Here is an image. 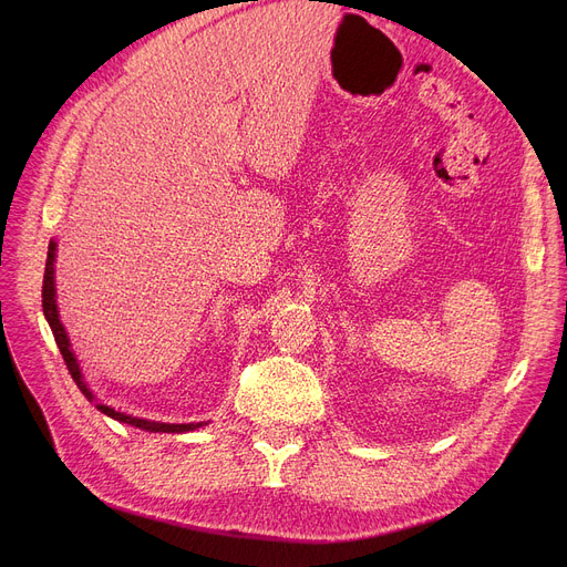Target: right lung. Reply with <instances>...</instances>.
<instances>
[{
	"instance_id": "1",
	"label": "right lung",
	"mask_w": 567,
	"mask_h": 567,
	"mask_svg": "<svg viewBox=\"0 0 567 567\" xmlns=\"http://www.w3.org/2000/svg\"><path fill=\"white\" fill-rule=\"evenodd\" d=\"M54 261H56V241H50L48 246V259H45V276H43V315L50 323L52 329V336H54V342L59 347V351H62L64 355V363L73 377V381L78 383V389L82 391V395L92 402L101 413L110 415L112 421H118V423H126V425H133V427H140L144 432H165V434H184V432H195L208 423H161V421H146V419H137V415H131V413H124V411H114L112 406L99 402V398L94 395V391L89 389V383L84 381V374H82V368L75 359V351L71 349V340H69V333L64 329L62 319H59V308H56V287H54Z\"/></svg>"
}]
</instances>
